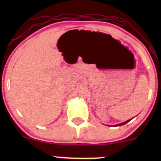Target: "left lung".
I'll list each match as a JSON object with an SVG mask.
<instances>
[{
	"instance_id": "left-lung-1",
	"label": "left lung",
	"mask_w": 161,
	"mask_h": 161,
	"mask_svg": "<svg viewBox=\"0 0 161 161\" xmlns=\"http://www.w3.org/2000/svg\"><path fill=\"white\" fill-rule=\"evenodd\" d=\"M133 119V118H132ZM132 119H129V120H127V121H125V122H122V123H120V124H118V125H115V127H117V126H122V125H125L126 124V123H127L128 122H130V120H132ZM108 126H112V125H108Z\"/></svg>"
}]
</instances>
